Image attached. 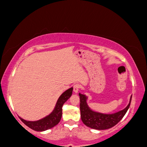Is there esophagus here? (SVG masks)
<instances>
[{
	"label": "esophagus",
	"instance_id": "34e87169",
	"mask_svg": "<svg viewBox=\"0 0 147 147\" xmlns=\"http://www.w3.org/2000/svg\"><path fill=\"white\" fill-rule=\"evenodd\" d=\"M80 85L78 84V83H76V84L74 85V92H75V93L78 92V90L80 89Z\"/></svg>",
	"mask_w": 147,
	"mask_h": 147
}]
</instances>
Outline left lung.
I'll list each match as a JSON object with an SVG mask.
<instances>
[{
  "label": "left lung",
  "instance_id": "8db88e82",
  "mask_svg": "<svg viewBox=\"0 0 147 147\" xmlns=\"http://www.w3.org/2000/svg\"><path fill=\"white\" fill-rule=\"evenodd\" d=\"M80 117L83 123L88 127L96 130H106L111 128L123 118L127 109L130 107L131 99L128 105L121 111L111 114H105L93 111L87 105V97L79 93Z\"/></svg>",
  "mask_w": 147,
  "mask_h": 147
}]
</instances>
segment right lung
Segmentation results:
<instances>
[{
    "label": "right lung",
    "mask_w": 147,
    "mask_h": 147,
    "mask_svg": "<svg viewBox=\"0 0 147 147\" xmlns=\"http://www.w3.org/2000/svg\"><path fill=\"white\" fill-rule=\"evenodd\" d=\"M72 91H73V88H71L61 94V96L58 99L55 109L46 117L36 121H27L20 117V120L26 125L36 131H45L52 128L59 123L60 121L61 116H62L63 105L71 96Z\"/></svg>",
    "instance_id": "add662e5"
}]
</instances>
